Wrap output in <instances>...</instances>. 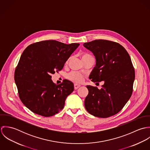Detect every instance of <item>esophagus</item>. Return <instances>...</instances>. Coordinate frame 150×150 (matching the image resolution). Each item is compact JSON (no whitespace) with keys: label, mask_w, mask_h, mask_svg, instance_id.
Masks as SVG:
<instances>
[{"label":"esophagus","mask_w":150,"mask_h":150,"mask_svg":"<svg viewBox=\"0 0 150 150\" xmlns=\"http://www.w3.org/2000/svg\"><path fill=\"white\" fill-rule=\"evenodd\" d=\"M80 85H78V84H74V89H77L79 87H80Z\"/></svg>","instance_id":"1"}]
</instances>
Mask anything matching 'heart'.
Wrapping results in <instances>:
<instances>
[{"label":"heart","mask_w":150,"mask_h":150,"mask_svg":"<svg viewBox=\"0 0 150 150\" xmlns=\"http://www.w3.org/2000/svg\"><path fill=\"white\" fill-rule=\"evenodd\" d=\"M92 56L90 55L89 54H87L86 52H83L81 54V58L83 61H85L86 59L89 58H91ZM70 59H69L66 63L68 62V61H69ZM67 78L69 80L73 81V82L76 83H81L83 82L84 79V76L80 73L78 72H75V71H73L70 73L68 76H67Z\"/></svg>","instance_id":"heart-1"}]
</instances>
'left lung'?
I'll return each mask as SVG.
<instances>
[{
    "instance_id": "obj_1",
    "label": "left lung",
    "mask_w": 150,
    "mask_h": 150,
    "mask_svg": "<svg viewBox=\"0 0 150 150\" xmlns=\"http://www.w3.org/2000/svg\"><path fill=\"white\" fill-rule=\"evenodd\" d=\"M83 45L96 59L89 79L98 84L104 82L100 89L86 86V110L99 118L112 116L122 109L132 93L135 73L130 57L124 47L111 41L96 40Z\"/></svg>"
}]
</instances>
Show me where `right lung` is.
Wrapping results in <instances>:
<instances>
[{"label":"right lung","instance_id":"add662e5","mask_svg":"<svg viewBox=\"0 0 150 150\" xmlns=\"http://www.w3.org/2000/svg\"><path fill=\"white\" fill-rule=\"evenodd\" d=\"M79 43L66 44L45 40L29 45L22 54L14 80L22 103L35 114L50 117L64 107L65 100L74 90L67 80L58 85L51 74L61 70Z\"/></svg>","mask_w":150,"mask_h":150}]
</instances>
